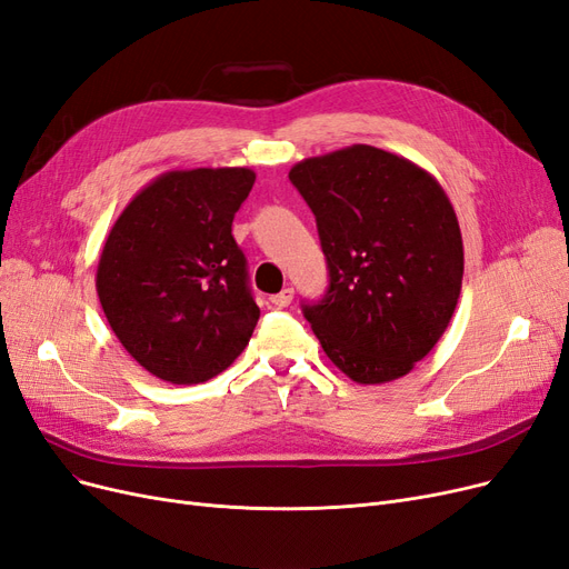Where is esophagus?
<instances>
[{"label": "esophagus", "instance_id": "34e87169", "mask_svg": "<svg viewBox=\"0 0 569 569\" xmlns=\"http://www.w3.org/2000/svg\"><path fill=\"white\" fill-rule=\"evenodd\" d=\"M292 296H296V290H292V288H283L281 292H277V296H271L269 300H271V305H273V307L286 309V307H290Z\"/></svg>", "mask_w": 569, "mask_h": 569}]
</instances>
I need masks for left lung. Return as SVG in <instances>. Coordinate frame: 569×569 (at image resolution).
<instances>
[{"mask_svg":"<svg viewBox=\"0 0 569 569\" xmlns=\"http://www.w3.org/2000/svg\"><path fill=\"white\" fill-rule=\"evenodd\" d=\"M317 216L330 283L302 305L328 359L359 385L408 375L452 319L465 246L438 180L370 144H351L290 168Z\"/></svg>","mask_w":569,"mask_h":569,"instance_id":"left-lung-1","label":"left lung"}]
</instances>
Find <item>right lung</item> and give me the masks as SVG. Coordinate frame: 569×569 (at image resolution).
I'll return each instance as SVG.
<instances>
[{
    "instance_id": "obj_1",
    "label": "right lung",
    "mask_w": 569,
    "mask_h": 569,
    "mask_svg": "<svg viewBox=\"0 0 569 569\" xmlns=\"http://www.w3.org/2000/svg\"><path fill=\"white\" fill-rule=\"evenodd\" d=\"M250 168L168 171L144 184L104 239L96 288L121 347L154 377L199 385L234 363L258 326L231 220Z\"/></svg>"
}]
</instances>
